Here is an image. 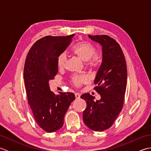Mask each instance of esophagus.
<instances>
[{
  "mask_svg": "<svg viewBox=\"0 0 151 151\" xmlns=\"http://www.w3.org/2000/svg\"><path fill=\"white\" fill-rule=\"evenodd\" d=\"M75 97L76 99H78L80 97H81V95H80L79 93H76L75 94Z\"/></svg>",
  "mask_w": 151,
  "mask_h": 151,
  "instance_id": "esophagus-1",
  "label": "esophagus"
}]
</instances>
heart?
<instances>
[{
    "label": "heart",
    "instance_id": "heart-1",
    "mask_svg": "<svg viewBox=\"0 0 151 151\" xmlns=\"http://www.w3.org/2000/svg\"><path fill=\"white\" fill-rule=\"evenodd\" d=\"M72 52L80 59L85 61L86 65L91 69H97L102 63V57L96 53L95 47L88 41H81L72 48ZM67 56L65 53L60 54L57 58V65L59 69L65 66ZM88 78L86 75H75L70 78V82L75 87H80L83 84L87 83Z\"/></svg>",
    "mask_w": 151,
    "mask_h": 151
}]
</instances>
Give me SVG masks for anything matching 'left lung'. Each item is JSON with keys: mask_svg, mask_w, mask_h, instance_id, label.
<instances>
[{"mask_svg": "<svg viewBox=\"0 0 151 151\" xmlns=\"http://www.w3.org/2000/svg\"><path fill=\"white\" fill-rule=\"evenodd\" d=\"M102 47V62L94 81L95 90L101 100L84 93L81 98L87 104L83 111V121L89 129L102 132L112 126L123 107L127 81V62L119 45L106 35L90 36Z\"/></svg>", "mask_w": 151, "mask_h": 151, "instance_id": "left-lung-1", "label": "left lung"}]
</instances>
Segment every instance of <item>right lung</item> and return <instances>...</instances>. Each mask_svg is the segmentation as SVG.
Returning <instances> with one entry per match:
<instances>
[{
    "mask_svg": "<svg viewBox=\"0 0 151 151\" xmlns=\"http://www.w3.org/2000/svg\"><path fill=\"white\" fill-rule=\"evenodd\" d=\"M73 36L41 38L30 48L25 60L24 80L28 102L36 123L47 132L63 127L65 114L75 99L73 93H54L49 83L58 71V56L71 43Z\"/></svg>",
    "mask_w": 151,
    "mask_h": 151,
    "instance_id": "add662e5",
    "label": "right lung"
}]
</instances>
